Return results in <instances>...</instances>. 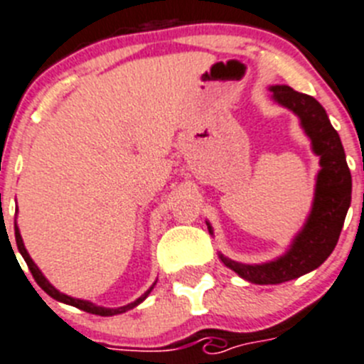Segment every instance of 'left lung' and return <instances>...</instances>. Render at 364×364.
Returning <instances> with one entry per match:
<instances>
[{
	"mask_svg": "<svg viewBox=\"0 0 364 364\" xmlns=\"http://www.w3.org/2000/svg\"><path fill=\"white\" fill-rule=\"evenodd\" d=\"M269 90L274 102L291 109L300 118L305 134L311 138L312 151L316 156H320L321 168L316 178L314 203L307 223L280 259L250 266L219 255L224 266L235 271L244 280L259 285L294 280L320 267L338 244L352 201V176L346 165L345 151L323 105L311 95L298 93L289 86H271ZM208 230L213 233L210 224Z\"/></svg>",
	"mask_w": 364,
	"mask_h": 364,
	"instance_id": "1",
	"label": "left lung"
}]
</instances>
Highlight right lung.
Returning a JSON list of instances; mask_svg holds the SVG:
<instances>
[{
    "label": "right lung",
    "instance_id": "add662e5",
    "mask_svg": "<svg viewBox=\"0 0 364 364\" xmlns=\"http://www.w3.org/2000/svg\"><path fill=\"white\" fill-rule=\"evenodd\" d=\"M14 230H16V244H18L19 253L23 255V259H25V262H26V266H28L30 273H32V277L36 278V282H37V284H39L41 289H43L46 294H50V296H52V298H55V300L63 301V304H68V305H73V307L80 309V311H86V312H90V314H98V316L122 314V312L131 311V309H134L136 305L141 304V301H144L145 298L149 296V293H151V291H152V287H154V285H156V284H152L151 289H149L147 293L141 294V296L138 298V300H136V301H132V304H127V305H124V307H118V309L98 307V305L91 304V301L79 300V298H71V296H68V294H64V293H60V291H57L55 287H53V285L50 284V282L43 277V273H41V271H39V267H37L36 264H33V260L30 259V255H28V251H26L25 244H23L21 233H19V228H18V224H16V223H14Z\"/></svg>",
    "mask_w": 364,
    "mask_h": 364
}]
</instances>
